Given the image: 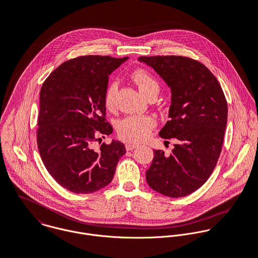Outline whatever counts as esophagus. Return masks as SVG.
Instances as JSON below:
<instances>
[{
	"label": "esophagus",
	"mask_w": 258,
	"mask_h": 258,
	"mask_svg": "<svg viewBox=\"0 0 258 258\" xmlns=\"http://www.w3.org/2000/svg\"><path fill=\"white\" fill-rule=\"evenodd\" d=\"M125 147H126V150H128V151H130V150H133V149H135L136 147H138V144H134V143H126V145H125Z\"/></svg>",
	"instance_id": "obj_1"
}]
</instances>
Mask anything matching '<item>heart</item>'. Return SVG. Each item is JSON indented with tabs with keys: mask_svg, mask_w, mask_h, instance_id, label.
Listing matches in <instances>:
<instances>
[{
	"mask_svg": "<svg viewBox=\"0 0 258 258\" xmlns=\"http://www.w3.org/2000/svg\"><path fill=\"white\" fill-rule=\"evenodd\" d=\"M133 80L137 84L139 90L145 97H149L153 94H158L160 90L159 82L149 72L145 70H137L132 75ZM117 82L113 81L109 84L105 92L104 102L105 106L109 110H113L116 107V93ZM155 120L146 115L129 116L122 119L117 127L118 135L128 142H142L149 138L153 128L155 127Z\"/></svg>",
	"mask_w": 258,
	"mask_h": 258,
	"instance_id": "heart-1",
	"label": "heart"
}]
</instances>
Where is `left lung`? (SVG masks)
I'll list each match as a JSON object with an SVG mask.
<instances>
[{"instance_id":"1","label":"left lung","mask_w":258,"mask_h":258,"mask_svg":"<svg viewBox=\"0 0 258 258\" xmlns=\"http://www.w3.org/2000/svg\"><path fill=\"white\" fill-rule=\"evenodd\" d=\"M171 89L169 118L159 132L177 144L169 156L154 150L148 185L173 198L200 188L214 170L223 144L227 102L215 76L200 62L182 56L139 57Z\"/></svg>"}]
</instances>
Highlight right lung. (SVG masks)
Masks as SVG:
<instances>
[{"mask_svg":"<svg viewBox=\"0 0 258 258\" xmlns=\"http://www.w3.org/2000/svg\"><path fill=\"white\" fill-rule=\"evenodd\" d=\"M128 57L81 56L64 62L43 83L40 92L37 144L50 175L65 189L88 194L107 186L123 143L96 142L113 132L106 120L108 77Z\"/></svg>","mask_w":258,"mask_h":258,"instance_id":"obj_1","label":"right lung"}]
</instances>
